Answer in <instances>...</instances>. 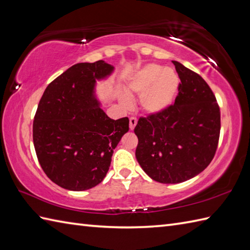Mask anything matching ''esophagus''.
<instances>
[{
	"instance_id": "1",
	"label": "esophagus",
	"mask_w": 250,
	"mask_h": 250,
	"mask_svg": "<svg viewBox=\"0 0 250 250\" xmlns=\"http://www.w3.org/2000/svg\"><path fill=\"white\" fill-rule=\"evenodd\" d=\"M137 124V119L135 117H131L130 118V130H133Z\"/></svg>"
}]
</instances>
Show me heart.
<instances>
[{
  "label": "heart",
  "mask_w": 250,
  "mask_h": 250,
  "mask_svg": "<svg viewBox=\"0 0 250 250\" xmlns=\"http://www.w3.org/2000/svg\"><path fill=\"white\" fill-rule=\"evenodd\" d=\"M179 83L177 73L172 68L149 63L132 74L126 90L130 95H141V107L147 114H159L174 103ZM121 102L130 105L126 95H121Z\"/></svg>",
  "instance_id": "b5f03b06"
}]
</instances>
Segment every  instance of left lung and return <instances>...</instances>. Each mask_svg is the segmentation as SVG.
Here are the masks:
<instances>
[{"instance_id":"1","label":"left lung","mask_w":250,"mask_h":250,"mask_svg":"<svg viewBox=\"0 0 250 250\" xmlns=\"http://www.w3.org/2000/svg\"><path fill=\"white\" fill-rule=\"evenodd\" d=\"M173 63L180 78L175 103L162 113L141 117L134 129L137 162L162 184L183 183L203 172L220 134V109L211 89L199 74Z\"/></svg>"}]
</instances>
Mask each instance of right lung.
I'll use <instances>...</instances> for the list:
<instances>
[{"instance_id":"1","label":"right lung","mask_w":250,"mask_h":250,"mask_svg":"<svg viewBox=\"0 0 250 250\" xmlns=\"http://www.w3.org/2000/svg\"><path fill=\"white\" fill-rule=\"evenodd\" d=\"M114 66L103 60L77 63L51 82L33 121V143L45 174L60 187L83 191L99 185L129 131V118L110 119L95 97L97 81Z\"/></svg>"}]
</instances>
